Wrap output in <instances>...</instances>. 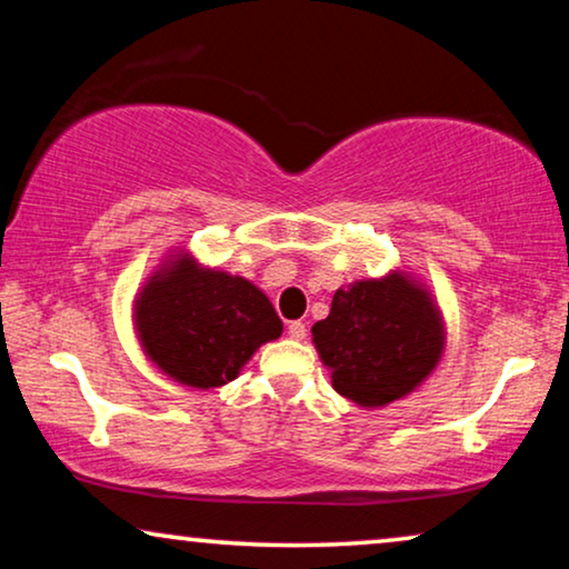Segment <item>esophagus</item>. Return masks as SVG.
<instances>
[{
    "label": "esophagus",
    "mask_w": 569,
    "mask_h": 569,
    "mask_svg": "<svg viewBox=\"0 0 569 569\" xmlns=\"http://www.w3.org/2000/svg\"><path fill=\"white\" fill-rule=\"evenodd\" d=\"M306 333H308V329H306V323H302V321H292L290 326H287V337L295 339V341L306 339Z\"/></svg>",
    "instance_id": "1"
}]
</instances>
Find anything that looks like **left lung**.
I'll return each instance as SVG.
<instances>
[{
  "label": "left lung",
  "instance_id": "obj_1",
  "mask_svg": "<svg viewBox=\"0 0 569 569\" xmlns=\"http://www.w3.org/2000/svg\"><path fill=\"white\" fill-rule=\"evenodd\" d=\"M310 331L333 391L368 409L415 391L446 349L438 302L407 271L339 287Z\"/></svg>",
  "mask_w": 569,
  "mask_h": 569
}]
</instances>
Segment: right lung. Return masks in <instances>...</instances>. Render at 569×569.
I'll list each match as a JSON object with an SVG mask.
<instances>
[{
  "instance_id": "obj_1",
  "label": "right lung",
  "mask_w": 569,
  "mask_h": 569,
  "mask_svg": "<svg viewBox=\"0 0 569 569\" xmlns=\"http://www.w3.org/2000/svg\"><path fill=\"white\" fill-rule=\"evenodd\" d=\"M134 326L144 355L168 378L201 391L236 380L256 349L282 333L259 287L183 251L168 256L137 292Z\"/></svg>"
}]
</instances>
